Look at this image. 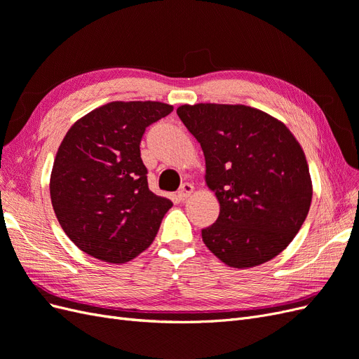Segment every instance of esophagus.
Instances as JSON below:
<instances>
[{"mask_svg": "<svg viewBox=\"0 0 359 359\" xmlns=\"http://www.w3.org/2000/svg\"><path fill=\"white\" fill-rule=\"evenodd\" d=\"M193 191H194V187L191 186V184L186 182V184H182L181 189L178 190L177 196H178V199H180V201H186L187 198H190V196H191Z\"/></svg>", "mask_w": 359, "mask_h": 359, "instance_id": "1", "label": "esophagus"}]
</instances>
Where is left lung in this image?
<instances>
[{
  "mask_svg": "<svg viewBox=\"0 0 359 359\" xmlns=\"http://www.w3.org/2000/svg\"><path fill=\"white\" fill-rule=\"evenodd\" d=\"M178 116L205 156V182L220 203L202 231L210 252L232 268H253L292 243L310 210L306 154L290 130L245 104H182Z\"/></svg>",
  "mask_w": 359,
  "mask_h": 359,
  "instance_id": "1",
  "label": "left lung"
}]
</instances>
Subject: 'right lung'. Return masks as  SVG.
<instances>
[{"label":"right lung","instance_id":"right-lung-1","mask_svg":"<svg viewBox=\"0 0 359 359\" xmlns=\"http://www.w3.org/2000/svg\"><path fill=\"white\" fill-rule=\"evenodd\" d=\"M161 102H111L76 121L57 151L50 201L82 252L126 264L151 245L172 202L148 189L140 140L169 115Z\"/></svg>","mask_w":359,"mask_h":359}]
</instances>
